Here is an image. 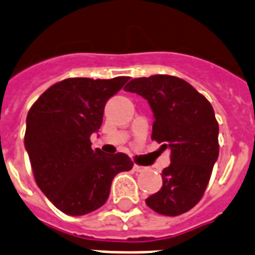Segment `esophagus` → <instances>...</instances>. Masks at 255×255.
Here are the masks:
<instances>
[{
	"label": "esophagus",
	"instance_id": "34e87169",
	"mask_svg": "<svg viewBox=\"0 0 255 255\" xmlns=\"http://www.w3.org/2000/svg\"><path fill=\"white\" fill-rule=\"evenodd\" d=\"M143 170H144V168H143L141 166H137V164H135V166H133V171H136V172H140V171H143Z\"/></svg>",
	"mask_w": 255,
	"mask_h": 255
}]
</instances>
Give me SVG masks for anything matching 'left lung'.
<instances>
[{"mask_svg": "<svg viewBox=\"0 0 255 255\" xmlns=\"http://www.w3.org/2000/svg\"><path fill=\"white\" fill-rule=\"evenodd\" d=\"M124 91L145 99L153 114L152 137L170 148L163 186L145 199L153 211L175 217L201 201L218 159L219 127L211 104L187 81L168 75L133 79Z\"/></svg>", "mask_w": 255, "mask_h": 255, "instance_id": "8db88e82", "label": "left lung"}]
</instances>
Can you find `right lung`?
Instances as JSON below:
<instances>
[{
	"label": "right lung",
	"instance_id": "obj_1",
	"mask_svg": "<svg viewBox=\"0 0 255 255\" xmlns=\"http://www.w3.org/2000/svg\"><path fill=\"white\" fill-rule=\"evenodd\" d=\"M128 77L67 79L38 97L26 116L25 149L37 186L67 215L80 217L102 207L116 175L133 166L126 153L92 149L89 137L103 123L108 99Z\"/></svg>",
	"mask_w": 255,
	"mask_h": 255
}]
</instances>
